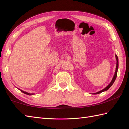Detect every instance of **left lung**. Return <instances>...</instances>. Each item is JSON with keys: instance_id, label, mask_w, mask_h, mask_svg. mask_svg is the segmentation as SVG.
Listing matches in <instances>:
<instances>
[{"instance_id": "left-lung-1", "label": "left lung", "mask_w": 129, "mask_h": 129, "mask_svg": "<svg viewBox=\"0 0 129 129\" xmlns=\"http://www.w3.org/2000/svg\"><path fill=\"white\" fill-rule=\"evenodd\" d=\"M115 57H116V61H117L116 71H115V74H114V77H113L111 81L110 82V83H109L105 88H104L103 89H102V90H101V91H99V92H96V93H92V94H93V95L99 94V93H101V92H104V91H105L108 90L111 87V85L113 84V83H114V82H115V80H116V79L117 75V72H118V57H117V56L116 54L115 55Z\"/></svg>"}]
</instances>
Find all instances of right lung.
I'll return each instance as SVG.
<instances>
[{
  "mask_svg": "<svg viewBox=\"0 0 129 129\" xmlns=\"http://www.w3.org/2000/svg\"><path fill=\"white\" fill-rule=\"evenodd\" d=\"M19 90H20L22 92L25 93V94L28 95H34V93H28V92H26V91H23V90H20V89H19Z\"/></svg>",
  "mask_w": 129,
  "mask_h": 129,
  "instance_id": "obj_1",
  "label": "right lung"
}]
</instances>
